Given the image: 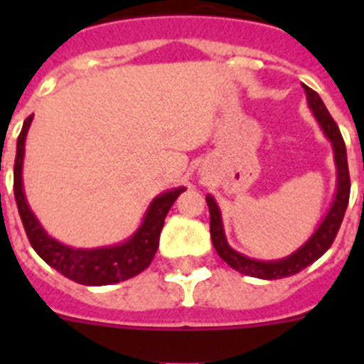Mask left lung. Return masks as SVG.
Masks as SVG:
<instances>
[{
	"label": "left lung",
	"instance_id": "8db88e82",
	"mask_svg": "<svg viewBox=\"0 0 364 364\" xmlns=\"http://www.w3.org/2000/svg\"><path fill=\"white\" fill-rule=\"evenodd\" d=\"M306 98H308V105L314 111L317 122L323 128V134L331 139L334 149V162H336V173H338V185H336V196L333 200L331 210L321 221V225L317 227V230L311 234V238L296 249L293 255H289L285 259L279 260H255L249 259L245 255L234 251L227 242L225 230H223L221 211L219 205L215 204L213 196H205L208 208H210V232L211 242L215 247L217 255L227 262L230 268L238 270L243 276L260 277V279H279V277L293 276L299 274L300 270H304L306 266H310L311 262H316L321 255L327 253V249L333 245L338 228L344 219L346 208L350 202V170H348V154H346V143L342 139L338 124L334 122L331 113L327 111L323 100L319 98V94L316 90H311L310 87L304 85Z\"/></svg>",
	"mask_w": 364,
	"mask_h": 364
}]
</instances>
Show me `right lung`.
<instances>
[{
	"mask_svg": "<svg viewBox=\"0 0 364 364\" xmlns=\"http://www.w3.org/2000/svg\"><path fill=\"white\" fill-rule=\"evenodd\" d=\"M31 119L28 117L16 141V159H14V200L18 208L20 219L24 225L26 236L30 240L36 253L47 262L50 268L58 270L62 276L70 277L81 285H111V283L124 282L141 274L153 260L164 219L168 211L185 191L183 187L162 193L151 202L147 213L143 217L141 227L137 228L132 238L124 243L98 249H73L70 245L50 238L41 223L37 221L33 211L26 202L24 188H22V160H24L26 134L30 130Z\"/></svg>",
	"mask_w": 364,
	"mask_h": 364,
	"instance_id": "obj_1",
	"label": "right lung"
}]
</instances>
